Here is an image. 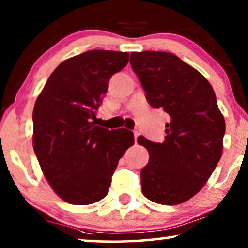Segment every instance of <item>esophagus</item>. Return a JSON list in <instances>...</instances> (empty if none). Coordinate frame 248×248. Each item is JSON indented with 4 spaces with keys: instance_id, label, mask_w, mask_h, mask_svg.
Returning a JSON list of instances; mask_svg holds the SVG:
<instances>
[{
    "instance_id": "34e87169",
    "label": "esophagus",
    "mask_w": 248,
    "mask_h": 248,
    "mask_svg": "<svg viewBox=\"0 0 248 248\" xmlns=\"http://www.w3.org/2000/svg\"><path fill=\"white\" fill-rule=\"evenodd\" d=\"M133 134H134V140H136V142H137V140H138V137L140 136V133L138 131H133Z\"/></svg>"
}]
</instances>
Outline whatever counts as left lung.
<instances>
[{
	"instance_id": "8db88e82",
	"label": "left lung",
	"mask_w": 248,
	"mask_h": 248,
	"mask_svg": "<svg viewBox=\"0 0 248 248\" xmlns=\"http://www.w3.org/2000/svg\"><path fill=\"white\" fill-rule=\"evenodd\" d=\"M130 63L148 104L171 117L164 142L138 138L149 153L141 170L142 192L157 204H181L201 190L222 156L226 122L214 90L173 53L132 52Z\"/></svg>"
}]
</instances>
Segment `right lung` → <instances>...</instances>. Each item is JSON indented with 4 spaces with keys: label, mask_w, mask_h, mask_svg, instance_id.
I'll return each mask as SVG.
<instances>
[{
    "label": "right lung",
    "mask_w": 248,
    "mask_h": 248,
    "mask_svg": "<svg viewBox=\"0 0 248 248\" xmlns=\"http://www.w3.org/2000/svg\"><path fill=\"white\" fill-rule=\"evenodd\" d=\"M127 62V52L108 50L69 58L53 70L35 102V155L51 187L69 204L106 197L118 160L134 143L132 131H109L92 121L110 77Z\"/></svg>",
    "instance_id": "1"
}]
</instances>
